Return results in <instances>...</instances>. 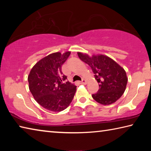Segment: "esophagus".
<instances>
[{
    "label": "esophagus",
    "mask_w": 151,
    "mask_h": 151,
    "mask_svg": "<svg viewBox=\"0 0 151 151\" xmlns=\"http://www.w3.org/2000/svg\"><path fill=\"white\" fill-rule=\"evenodd\" d=\"M86 83V81L85 80V78H83L82 79V81H81V84H83V85H85Z\"/></svg>",
    "instance_id": "1"
}]
</instances>
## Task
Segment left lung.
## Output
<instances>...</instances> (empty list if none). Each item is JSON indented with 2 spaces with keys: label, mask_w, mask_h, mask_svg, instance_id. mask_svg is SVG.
Instances as JSON below:
<instances>
[{
  "label": "left lung",
  "mask_w": 151,
  "mask_h": 151,
  "mask_svg": "<svg viewBox=\"0 0 151 151\" xmlns=\"http://www.w3.org/2000/svg\"><path fill=\"white\" fill-rule=\"evenodd\" d=\"M81 60L91 66L99 89L92 96L99 103L108 105L115 103L123 94L127 84L125 70L118 63L107 56L93 55L78 52Z\"/></svg>",
  "instance_id": "obj_1"
}]
</instances>
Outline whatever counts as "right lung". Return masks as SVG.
Wrapping results in <instances>:
<instances>
[{"label": "right lung", "mask_w": 151, "mask_h": 151, "mask_svg": "<svg viewBox=\"0 0 151 151\" xmlns=\"http://www.w3.org/2000/svg\"><path fill=\"white\" fill-rule=\"evenodd\" d=\"M70 55L57 52L48 55L35 64L28 76L29 87L35 101L45 109L60 112L69 106L76 86L62 72V65Z\"/></svg>", "instance_id": "add662e5"}]
</instances>
